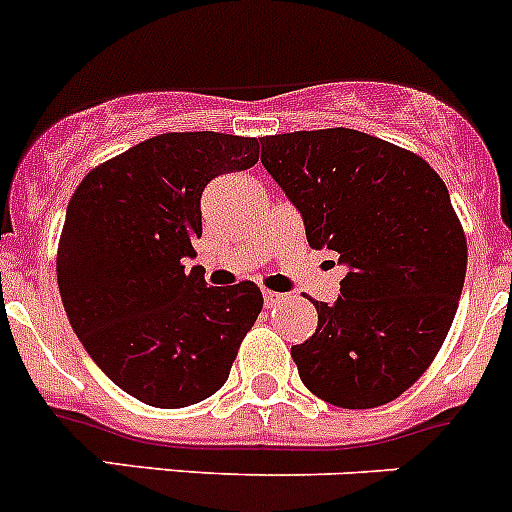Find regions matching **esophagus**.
<instances>
[{"mask_svg": "<svg viewBox=\"0 0 512 512\" xmlns=\"http://www.w3.org/2000/svg\"><path fill=\"white\" fill-rule=\"evenodd\" d=\"M281 301H286V294H279V291H264V304L269 306H279Z\"/></svg>", "mask_w": 512, "mask_h": 512, "instance_id": "esophagus-1", "label": "esophagus"}]
</instances>
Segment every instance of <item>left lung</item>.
Segmentation results:
<instances>
[{"instance_id":"8db88e82","label":"left lung","mask_w":512,"mask_h":512,"mask_svg":"<svg viewBox=\"0 0 512 512\" xmlns=\"http://www.w3.org/2000/svg\"><path fill=\"white\" fill-rule=\"evenodd\" d=\"M261 163L304 218L311 248L347 276L311 301L316 332L291 347L329 405H387L422 377L455 319L467 243L440 175L405 148L349 128L261 138Z\"/></svg>"}]
</instances>
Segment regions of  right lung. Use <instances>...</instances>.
<instances>
[{"label": "right lung", "instance_id": "1", "mask_svg": "<svg viewBox=\"0 0 512 512\" xmlns=\"http://www.w3.org/2000/svg\"><path fill=\"white\" fill-rule=\"evenodd\" d=\"M259 140L165 133L97 165L70 198L57 248L67 319L92 362L145 405H196L226 384L259 316V286L196 269L203 188L251 168Z\"/></svg>", "mask_w": 512, "mask_h": 512}]
</instances>
